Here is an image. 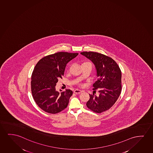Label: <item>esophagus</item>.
I'll list each match as a JSON object with an SVG mask.
<instances>
[{"mask_svg": "<svg viewBox=\"0 0 153 153\" xmlns=\"http://www.w3.org/2000/svg\"><path fill=\"white\" fill-rule=\"evenodd\" d=\"M74 92L76 94H80L82 92V90H79V89H75L74 91Z\"/></svg>", "mask_w": 153, "mask_h": 153, "instance_id": "1", "label": "esophagus"}]
</instances>
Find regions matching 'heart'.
<instances>
[{
    "label": "heart",
    "instance_id": "obj_1",
    "mask_svg": "<svg viewBox=\"0 0 153 153\" xmlns=\"http://www.w3.org/2000/svg\"><path fill=\"white\" fill-rule=\"evenodd\" d=\"M85 63H90V62H86V63H84V64H85ZM90 64H91V63H90Z\"/></svg>",
    "mask_w": 153,
    "mask_h": 153
}]
</instances>
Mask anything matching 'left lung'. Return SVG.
I'll return each instance as SVG.
<instances>
[{"instance_id":"1","label":"left lung","mask_w":153,"mask_h":153,"mask_svg":"<svg viewBox=\"0 0 153 153\" xmlns=\"http://www.w3.org/2000/svg\"><path fill=\"white\" fill-rule=\"evenodd\" d=\"M94 63L98 80L93 84L94 90L98 89L99 96L89 94L87 107L96 113L107 111L117 101L121 92V71L117 63L110 57L98 53H80Z\"/></svg>"}]
</instances>
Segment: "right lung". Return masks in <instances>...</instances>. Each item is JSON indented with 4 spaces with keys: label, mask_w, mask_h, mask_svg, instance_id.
Masks as SVG:
<instances>
[{
    "label": "right lung",
    "mask_w": 153,
    "mask_h": 153,
    "mask_svg": "<svg viewBox=\"0 0 153 153\" xmlns=\"http://www.w3.org/2000/svg\"><path fill=\"white\" fill-rule=\"evenodd\" d=\"M78 55L56 53L42 58L36 65L31 76L32 94L36 103L45 112L55 114L67 107L73 91L66 89L59 92L55 86L58 79L64 75L67 63Z\"/></svg>",
    "instance_id": "right-lung-1"
}]
</instances>
